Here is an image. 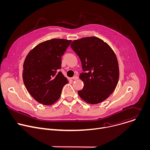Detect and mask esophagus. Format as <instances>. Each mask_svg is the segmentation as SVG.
Returning <instances> with one entry per match:
<instances>
[{
	"label": "esophagus",
	"instance_id": "esophagus-1",
	"mask_svg": "<svg viewBox=\"0 0 150 150\" xmlns=\"http://www.w3.org/2000/svg\"><path fill=\"white\" fill-rule=\"evenodd\" d=\"M72 79H73V80H76V79H78V77L77 76H74V77H72V78H71Z\"/></svg>",
	"mask_w": 150,
	"mask_h": 150
}]
</instances>
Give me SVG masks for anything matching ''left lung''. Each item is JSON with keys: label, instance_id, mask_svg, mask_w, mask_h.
I'll list each match as a JSON object with an SVG mask.
<instances>
[{"label": "left lung", "instance_id": "8db88e82", "mask_svg": "<svg viewBox=\"0 0 150 150\" xmlns=\"http://www.w3.org/2000/svg\"><path fill=\"white\" fill-rule=\"evenodd\" d=\"M71 47L79 56L84 72L79 75L84 85L78 92L79 96L91 104L103 101L113 93L119 81V64L114 51L96 37L75 40Z\"/></svg>", "mask_w": 150, "mask_h": 150}]
</instances>
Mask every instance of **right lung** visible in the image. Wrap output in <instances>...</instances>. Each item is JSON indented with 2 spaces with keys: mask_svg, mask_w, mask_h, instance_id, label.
<instances>
[{
  "mask_svg": "<svg viewBox=\"0 0 150 150\" xmlns=\"http://www.w3.org/2000/svg\"><path fill=\"white\" fill-rule=\"evenodd\" d=\"M71 40L53 38L37 45L23 64V78L30 95L38 103L50 105L58 100L68 79L59 69L62 56Z\"/></svg>",
  "mask_w": 150,
  "mask_h": 150,
  "instance_id": "1",
  "label": "right lung"
}]
</instances>
